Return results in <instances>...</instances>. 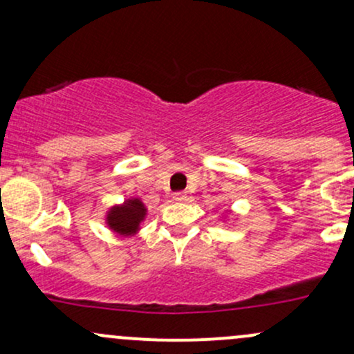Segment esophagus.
<instances>
[{"label": "esophagus", "instance_id": "esophagus-1", "mask_svg": "<svg viewBox=\"0 0 354 354\" xmlns=\"http://www.w3.org/2000/svg\"><path fill=\"white\" fill-rule=\"evenodd\" d=\"M173 198L176 201H186V200H188V194H186L185 191H178V193L173 194Z\"/></svg>", "mask_w": 354, "mask_h": 354}]
</instances>
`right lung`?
<instances>
[{
  "label": "right lung",
  "instance_id": "right-lung-1",
  "mask_svg": "<svg viewBox=\"0 0 354 354\" xmlns=\"http://www.w3.org/2000/svg\"><path fill=\"white\" fill-rule=\"evenodd\" d=\"M146 214L145 205L140 200H129L123 206H116L109 211L108 214V225L116 233L120 234H131L135 233L143 221Z\"/></svg>",
  "mask_w": 354,
  "mask_h": 354
}]
</instances>
